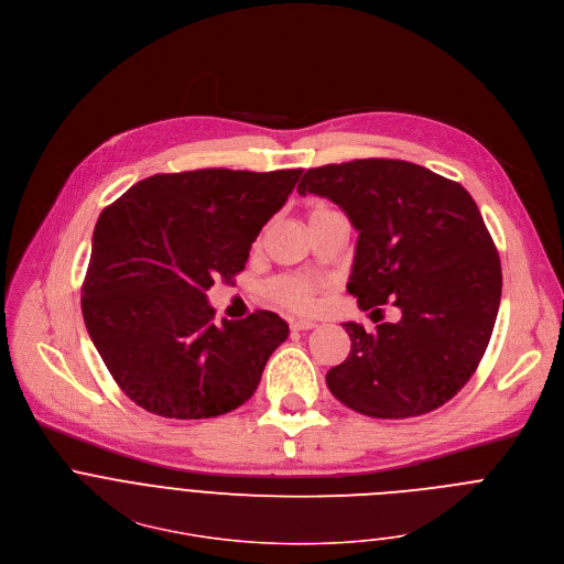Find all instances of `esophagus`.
I'll return each mask as SVG.
<instances>
[{
	"instance_id": "34e87169",
	"label": "esophagus",
	"mask_w": 564,
	"mask_h": 564,
	"mask_svg": "<svg viewBox=\"0 0 564 564\" xmlns=\"http://www.w3.org/2000/svg\"><path fill=\"white\" fill-rule=\"evenodd\" d=\"M290 327L294 332H303V329H314L316 323L314 321H307V318H290Z\"/></svg>"
}]
</instances>
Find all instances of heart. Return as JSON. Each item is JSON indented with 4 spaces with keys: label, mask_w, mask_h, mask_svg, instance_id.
<instances>
[{
    "label": "heart",
    "mask_w": 564,
    "mask_h": 564,
    "mask_svg": "<svg viewBox=\"0 0 564 564\" xmlns=\"http://www.w3.org/2000/svg\"><path fill=\"white\" fill-rule=\"evenodd\" d=\"M329 213V208H323V206H316L307 213V221L321 217ZM323 283L316 281V279H310V276H301V274H283V276H276L268 283L265 288V294L288 307V310H296V312H307L316 305V299H318V292H321Z\"/></svg>",
    "instance_id": "heart-1"
}]
</instances>
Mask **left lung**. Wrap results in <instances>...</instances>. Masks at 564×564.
<instances>
[{
	"label": "left lung",
	"instance_id": "left-lung-1",
	"mask_svg": "<svg viewBox=\"0 0 564 564\" xmlns=\"http://www.w3.org/2000/svg\"><path fill=\"white\" fill-rule=\"evenodd\" d=\"M336 204L358 230L347 292L360 310L392 301L399 323H343L351 349L329 392L371 419H410L454 399L494 332L502 272L471 195L423 165L356 159L310 167L299 195Z\"/></svg>",
	"mask_w": 564,
	"mask_h": 564
}]
</instances>
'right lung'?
I'll return each mask as SVG.
<instances>
[{"label":"right lung","mask_w":564,"mask_h":564,"mask_svg":"<svg viewBox=\"0 0 564 564\" xmlns=\"http://www.w3.org/2000/svg\"><path fill=\"white\" fill-rule=\"evenodd\" d=\"M301 172L154 174L99 215L82 312L112 379L139 408L195 421L254 394L288 323L257 310L217 325L206 292L246 268Z\"/></svg>","instance_id":"obj_1"}]
</instances>
